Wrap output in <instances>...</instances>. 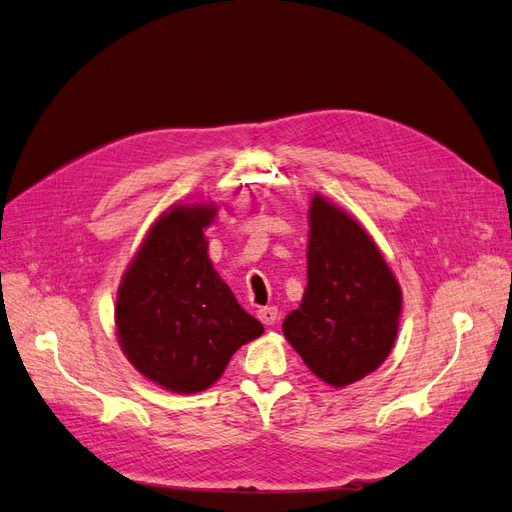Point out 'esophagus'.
Returning <instances> with one entry per match:
<instances>
[{"mask_svg":"<svg viewBox=\"0 0 512 512\" xmlns=\"http://www.w3.org/2000/svg\"><path fill=\"white\" fill-rule=\"evenodd\" d=\"M258 318L262 324H267V327H271V324L277 322V318H280V312H277V307H260L258 309Z\"/></svg>","mask_w":512,"mask_h":512,"instance_id":"esophagus-1","label":"esophagus"}]
</instances>
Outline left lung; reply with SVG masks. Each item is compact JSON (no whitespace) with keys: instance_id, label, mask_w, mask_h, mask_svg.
Returning <instances> with one entry per match:
<instances>
[{"instance_id":"1","label":"left lung","mask_w":512,"mask_h":512,"mask_svg":"<svg viewBox=\"0 0 512 512\" xmlns=\"http://www.w3.org/2000/svg\"><path fill=\"white\" fill-rule=\"evenodd\" d=\"M401 290L378 245L322 196L309 207L307 288L282 324L305 365L331 386L376 371L399 327Z\"/></svg>"}]
</instances>
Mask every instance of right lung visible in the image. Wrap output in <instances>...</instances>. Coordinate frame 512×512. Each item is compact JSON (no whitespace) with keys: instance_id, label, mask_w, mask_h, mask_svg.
<instances>
[{"instance_id":"right-lung-1","label":"right lung","mask_w":512,"mask_h":512,"mask_svg":"<svg viewBox=\"0 0 512 512\" xmlns=\"http://www.w3.org/2000/svg\"><path fill=\"white\" fill-rule=\"evenodd\" d=\"M215 211L203 203L162 213L117 292L123 354L145 378L175 393L209 389L230 356L265 333L211 265L203 228Z\"/></svg>"}]
</instances>
